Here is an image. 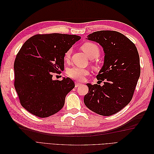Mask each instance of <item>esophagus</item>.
I'll return each instance as SVG.
<instances>
[{
    "label": "esophagus",
    "instance_id": "obj_1",
    "mask_svg": "<svg viewBox=\"0 0 154 154\" xmlns=\"http://www.w3.org/2000/svg\"><path fill=\"white\" fill-rule=\"evenodd\" d=\"M82 84L80 83H78V82H75V87H80L81 86Z\"/></svg>",
    "mask_w": 154,
    "mask_h": 154
}]
</instances>
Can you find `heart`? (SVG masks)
Wrapping results in <instances>:
<instances>
[{"label": "heart", "instance_id": "obj_1", "mask_svg": "<svg viewBox=\"0 0 154 154\" xmlns=\"http://www.w3.org/2000/svg\"><path fill=\"white\" fill-rule=\"evenodd\" d=\"M82 50L84 51L87 57L90 59L97 58L100 54V49L99 46L93 42H86L82 46ZM72 50L69 49L64 54V60H69L71 58ZM67 75L72 79L76 80H83L86 76L89 74V71L87 69L78 67H72L69 68L66 71Z\"/></svg>", "mask_w": 154, "mask_h": 154}]
</instances>
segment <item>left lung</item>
Listing matches in <instances>:
<instances>
[{
	"label": "left lung",
	"mask_w": 154,
	"mask_h": 154,
	"mask_svg": "<svg viewBox=\"0 0 154 154\" xmlns=\"http://www.w3.org/2000/svg\"><path fill=\"white\" fill-rule=\"evenodd\" d=\"M103 48L104 64L96 78L104 85L87 83L84 96L88 109L101 116L118 112L131 101L141 72L136 45L127 37L115 31H99L87 36Z\"/></svg>",
	"instance_id": "left-lung-1"
}]
</instances>
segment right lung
<instances>
[{
    "mask_svg": "<svg viewBox=\"0 0 154 154\" xmlns=\"http://www.w3.org/2000/svg\"><path fill=\"white\" fill-rule=\"evenodd\" d=\"M81 38L74 35L38 34L23 44L14 63V86L21 105L32 114L47 118L61 110L74 87L71 78L53 80L64 69V54Z\"/></svg>",
    "mask_w": 154,
    "mask_h": 154,
    "instance_id": "add662e5",
    "label": "right lung"
}]
</instances>
